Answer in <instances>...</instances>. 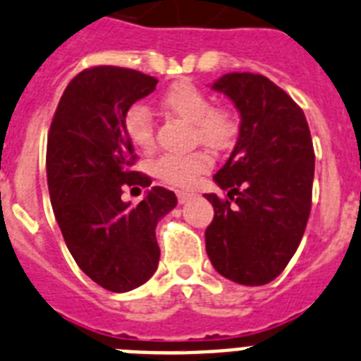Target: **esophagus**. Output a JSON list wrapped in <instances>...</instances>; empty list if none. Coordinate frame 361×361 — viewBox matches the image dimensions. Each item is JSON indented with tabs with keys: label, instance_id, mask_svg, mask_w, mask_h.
Here are the masks:
<instances>
[{
	"label": "esophagus",
	"instance_id": "esophagus-1",
	"mask_svg": "<svg viewBox=\"0 0 361 361\" xmlns=\"http://www.w3.org/2000/svg\"><path fill=\"white\" fill-rule=\"evenodd\" d=\"M193 197V193H188V192H177V199L180 204H184V202H188L190 199Z\"/></svg>",
	"mask_w": 361,
	"mask_h": 361
}]
</instances>
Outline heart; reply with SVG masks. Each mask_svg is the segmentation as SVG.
<instances>
[{"label": "heart", "instance_id": "1", "mask_svg": "<svg viewBox=\"0 0 361 361\" xmlns=\"http://www.w3.org/2000/svg\"><path fill=\"white\" fill-rule=\"evenodd\" d=\"M162 106L168 113L192 124L193 138L210 149H224L235 137V120L226 109L212 107L204 91L192 82H178L162 97ZM124 131L129 142L142 151L153 147V120L142 104H135L124 115ZM208 160L202 153L190 155H162L155 160L153 171L160 180L178 188L195 183L197 175L204 171Z\"/></svg>", "mask_w": 361, "mask_h": 361}]
</instances>
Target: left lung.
Returning <instances> with one entry per match:
<instances>
[{
	"instance_id": "left-lung-1",
	"label": "left lung",
	"mask_w": 361,
	"mask_h": 361,
	"mask_svg": "<svg viewBox=\"0 0 361 361\" xmlns=\"http://www.w3.org/2000/svg\"><path fill=\"white\" fill-rule=\"evenodd\" d=\"M241 115L239 137L214 175L228 199L214 206L206 254L221 276L259 286L276 279L295 254L312 202L314 147L301 107L263 75L228 73L212 84Z\"/></svg>"
}]
</instances>
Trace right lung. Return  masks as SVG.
<instances>
[{"label": "right lung", "instance_id": "right-lung-1", "mask_svg": "<svg viewBox=\"0 0 361 361\" xmlns=\"http://www.w3.org/2000/svg\"><path fill=\"white\" fill-rule=\"evenodd\" d=\"M159 80L124 67L82 71L60 98L47 138V184L54 217L82 272L111 292L144 285L159 267L155 228L177 197L153 186L137 206L122 201L149 177L131 171L124 115Z\"/></svg>", "mask_w": 361, "mask_h": 361}]
</instances>
